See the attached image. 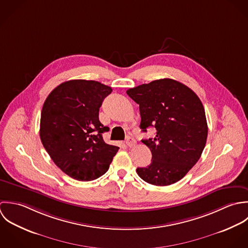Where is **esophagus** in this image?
<instances>
[{
    "mask_svg": "<svg viewBox=\"0 0 248 248\" xmlns=\"http://www.w3.org/2000/svg\"><path fill=\"white\" fill-rule=\"evenodd\" d=\"M125 144H126V146H127V147H129V148H133V147H135V146H136V141H135V139H134V138H132V137L128 136V137L126 138V140H125Z\"/></svg>",
    "mask_w": 248,
    "mask_h": 248,
    "instance_id": "34e87169",
    "label": "esophagus"
}]
</instances>
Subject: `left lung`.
<instances>
[{"instance_id":"obj_1","label":"left lung","mask_w":248,"mask_h":248,"mask_svg":"<svg viewBox=\"0 0 248 248\" xmlns=\"http://www.w3.org/2000/svg\"><path fill=\"white\" fill-rule=\"evenodd\" d=\"M139 104L142 131L155 127L154 138L142 140L152 158L138 175L155 186L171 185L197 164L206 145L208 126L198 95L183 83L163 78L126 91Z\"/></svg>"}]
</instances>
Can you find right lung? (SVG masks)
<instances>
[{
    "label": "right lung",
    "mask_w": 248,
    "mask_h": 248,
    "mask_svg": "<svg viewBox=\"0 0 248 248\" xmlns=\"http://www.w3.org/2000/svg\"><path fill=\"white\" fill-rule=\"evenodd\" d=\"M111 92L99 81L74 79L54 88L43 104L41 142L54 164L76 180L103 175L119 150L103 141L109 128L99 120V107Z\"/></svg>",
    "instance_id": "obj_1"
}]
</instances>
